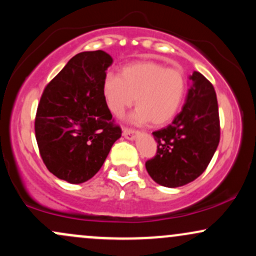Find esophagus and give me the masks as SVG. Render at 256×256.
Returning <instances> with one entry per match:
<instances>
[{"label":"esophagus","mask_w":256,"mask_h":256,"mask_svg":"<svg viewBox=\"0 0 256 256\" xmlns=\"http://www.w3.org/2000/svg\"><path fill=\"white\" fill-rule=\"evenodd\" d=\"M122 134L125 138L131 140V141H132V140H136V137L138 136L140 132L138 131H134V130H131V128H122Z\"/></svg>","instance_id":"obj_1"}]
</instances>
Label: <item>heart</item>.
Returning <instances> with one entry per match:
<instances>
[{"mask_svg":"<svg viewBox=\"0 0 256 256\" xmlns=\"http://www.w3.org/2000/svg\"><path fill=\"white\" fill-rule=\"evenodd\" d=\"M106 106L116 116L136 102L130 120L162 126L178 113L186 94V78L178 69L156 60H140L124 66L119 76L106 74L102 84Z\"/></svg>","mask_w":256,"mask_h":256,"instance_id":"obj_1","label":"heart"}]
</instances>
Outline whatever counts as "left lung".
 <instances>
[{"label":"left lung","mask_w":256,"mask_h":256,"mask_svg":"<svg viewBox=\"0 0 256 256\" xmlns=\"http://www.w3.org/2000/svg\"><path fill=\"white\" fill-rule=\"evenodd\" d=\"M186 103L166 128L154 131L158 150L146 169L160 186L176 188L194 181L209 165L220 142L218 98L214 86L193 72Z\"/></svg>","instance_id":"left-lung-1"}]
</instances>
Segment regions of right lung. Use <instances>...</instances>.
I'll list each match as a JSON object with an SVG mask.
<instances>
[{"mask_svg":"<svg viewBox=\"0 0 256 256\" xmlns=\"http://www.w3.org/2000/svg\"><path fill=\"white\" fill-rule=\"evenodd\" d=\"M112 63L104 50L78 53L46 86L38 103L35 134L41 158L50 172L69 184L94 178L122 137L102 92Z\"/></svg>","mask_w":256,"mask_h":256,"instance_id":"1","label":"right lung"}]
</instances>
